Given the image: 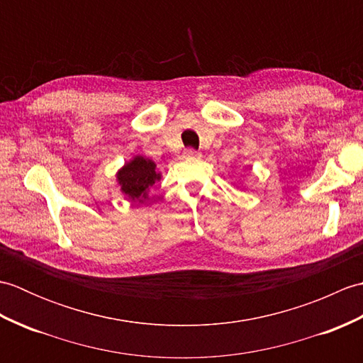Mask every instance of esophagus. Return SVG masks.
<instances>
[{"instance_id": "34e87169", "label": "esophagus", "mask_w": 363, "mask_h": 363, "mask_svg": "<svg viewBox=\"0 0 363 363\" xmlns=\"http://www.w3.org/2000/svg\"><path fill=\"white\" fill-rule=\"evenodd\" d=\"M186 156H187V157H191V159H195V157L201 156V152L194 150V148H187V150H186Z\"/></svg>"}]
</instances>
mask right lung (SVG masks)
<instances>
[{
	"label": "right lung",
	"instance_id": "obj_1",
	"mask_svg": "<svg viewBox=\"0 0 363 363\" xmlns=\"http://www.w3.org/2000/svg\"><path fill=\"white\" fill-rule=\"evenodd\" d=\"M117 179L123 194L134 201L143 203L154 182L160 179V173L156 172V164L152 160L137 156L120 169Z\"/></svg>",
	"mask_w": 363,
	"mask_h": 363
}]
</instances>
